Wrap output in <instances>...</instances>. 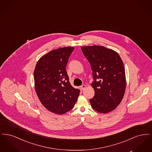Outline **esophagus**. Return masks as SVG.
Here are the masks:
<instances>
[{"instance_id":"1","label":"esophagus","mask_w":152,"mask_h":152,"mask_svg":"<svg viewBox=\"0 0 152 152\" xmlns=\"http://www.w3.org/2000/svg\"><path fill=\"white\" fill-rule=\"evenodd\" d=\"M81 89H82V90H84L85 88H86V86L84 85V84H83V85L81 86Z\"/></svg>"}]
</instances>
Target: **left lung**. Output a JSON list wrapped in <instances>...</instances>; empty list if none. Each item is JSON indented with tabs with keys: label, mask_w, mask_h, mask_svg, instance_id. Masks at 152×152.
<instances>
[{
	"label": "left lung",
	"mask_w": 152,
	"mask_h": 152,
	"mask_svg": "<svg viewBox=\"0 0 152 152\" xmlns=\"http://www.w3.org/2000/svg\"><path fill=\"white\" fill-rule=\"evenodd\" d=\"M81 49L92 70L91 86L94 96L90 99L92 107L101 113L112 111L121 102L125 91V72L121 58L115 51L102 46H86Z\"/></svg>",
	"instance_id": "8db88e82"
}]
</instances>
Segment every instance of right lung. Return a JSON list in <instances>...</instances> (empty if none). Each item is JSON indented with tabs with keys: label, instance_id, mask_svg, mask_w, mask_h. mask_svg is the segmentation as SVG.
Here are the masks:
<instances>
[{
	"label": "right lung",
	"instance_id": "add662e5",
	"mask_svg": "<svg viewBox=\"0 0 152 152\" xmlns=\"http://www.w3.org/2000/svg\"><path fill=\"white\" fill-rule=\"evenodd\" d=\"M73 50L67 47L49 52L39 60L34 71L39 100L47 109L58 115L73 108L80 92L71 85L65 69Z\"/></svg>",
	"mask_w": 152,
	"mask_h": 152
}]
</instances>
